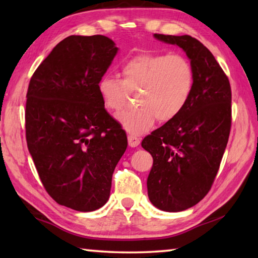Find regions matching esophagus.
Wrapping results in <instances>:
<instances>
[{
    "mask_svg": "<svg viewBox=\"0 0 258 258\" xmlns=\"http://www.w3.org/2000/svg\"><path fill=\"white\" fill-rule=\"evenodd\" d=\"M127 140H128V146L132 148L138 147L140 145V141H141V140H140L138 137H135V135H128Z\"/></svg>",
    "mask_w": 258,
    "mask_h": 258,
    "instance_id": "obj_1",
    "label": "esophagus"
}]
</instances>
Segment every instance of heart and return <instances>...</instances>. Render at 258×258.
Returning a JSON list of instances; mask_svg holds the SVG:
<instances>
[{
    "label": "heart",
    "mask_w": 258,
    "mask_h": 258,
    "mask_svg": "<svg viewBox=\"0 0 258 258\" xmlns=\"http://www.w3.org/2000/svg\"><path fill=\"white\" fill-rule=\"evenodd\" d=\"M123 80L106 75L100 78L98 92L103 106L119 111L131 94L139 92V107L119 113L117 119L126 132L143 134L160 123L173 120L183 111L194 92L195 72L181 54L141 53L126 60Z\"/></svg>",
    "instance_id": "obj_1"
}]
</instances>
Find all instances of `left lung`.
Instances as JSON below:
<instances>
[{"mask_svg": "<svg viewBox=\"0 0 258 258\" xmlns=\"http://www.w3.org/2000/svg\"><path fill=\"white\" fill-rule=\"evenodd\" d=\"M180 46L195 72V87L183 111L142 140L154 158L147 180L148 197L165 212L195 206L211 190L231 128L229 78L203 43L189 35L155 34Z\"/></svg>", "mask_w": 258, "mask_h": 258, "instance_id": "obj_1", "label": "left lung"}]
</instances>
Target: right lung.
<instances>
[{
  "mask_svg": "<svg viewBox=\"0 0 258 258\" xmlns=\"http://www.w3.org/2000/svg\"><path fill=\"white\" fill-rule=\"evenodd\" d=\"M117 52L103 35H72L53 47L29 82V154L47 194L78 212L108 202L112 173L127 148L125 131L98 92Z\"/></svg>",
  "mask_w": 258,
  "mask_h": 258,
  "instance_id": "obj_1",
  "label": "right lung"
}]
</instances>
